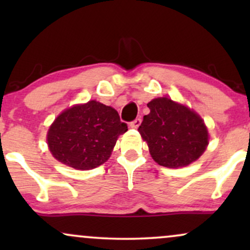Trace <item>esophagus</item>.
I'll return each instance as SVG.
<instances>
[{"label": "esophagus", "mask_w": 250, "mask_h": 250, "mask_svg": "<svg viewBox=\"0 0 250 250\" xmlns=\"http://www.w3.org/2000/svg\"><path fill=\"white\" fill-rule=\"evenodd\" d=\"M141 122H142V120H141V117H137V119H135L133 122H130V128H134V129H136V128H139L140 127V125H141Z\"/></svg>", "instance_id": "1"}]
</instances>
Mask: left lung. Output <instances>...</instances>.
Instances as JSON below:
<instances>
[{
	"label": "left lung",
	"mask_w": 250,
	"mask_h": 250,
	"mask_svg": "<svg viewBox=\"0 0 250 250\" xmlns=\"http://www.w3.org/2000/svg\"><path fill=\"white\" fill-rule=\"evenodd\" d=\"M150 113L139 127L154 161L168 168L190 165L205 153L209 136L205 122L194 110L168 97L148 103Z\"/></svg>",
	"instance_id": "obj_1"
}]
</instances>
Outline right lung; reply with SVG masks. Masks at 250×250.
<instances>
[{"instance_id": "obj_1", "label": "right lung", "mask_w": 250, "mask_h": 250, "mask_svg": "<svg viewBox=\"0 0 250 250\" xmlns=\"http://www.w3.org/2000/svg\"><path fill=\"white\" fill-rule=\"evenodd\" d=\"M128 130L114 108L93 100L65 109L49 127L48 147L57 161L79 170L101 166Z\"/></svg>"}]
</instances>
